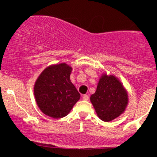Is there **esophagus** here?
<instances>
[{
	"instance_id": "esophagus-1",
	"label": "esophagus",
	"mask_w": 157,
	"mask_h": 157,
	"mask_svg": "<svg viewBox=\"0 0 157 157\" xmlns=\"http://www.w3.org/2000/svg\"><path fill=\"white\" fill-rule=\"evenodd\" d=\"M88 99H89V96H88V95H84V96H83V100L87 101Z\"/></svg>"
}]
</instances>
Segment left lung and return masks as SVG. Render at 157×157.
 <instances>
[{"mask_svg":"<svg viewBox=\"0 0 157 157\" xmlns=\"http://www.w3.org/2000/svg\"><path fill=\"white\" fill-rule=\"evenodd\" d=\"M90 101L98 117L108 122L124 112L128 96L117 77L104 74L99 79L96 93L90 96Z\"/></svg>","mask_w":157,"mask_h":157,"instance_id":"8db88e82","label":"left lung"}]
</instances>
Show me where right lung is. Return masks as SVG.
<instances>
[{
    "label": "right lung",
    "mask_w": 157,
    "mask_h": 157,
    "mask_svg": "<svg viewBox=\"0 0 157 157\" xmlns=\"http://www.w3.org/2000/svg\"><path fill=\"white\" fill-rule=\"evenodd\" d=\"M72 67L65 63L51 65L36 80L34 95L40 110L48 116L61 118L68 115L80 94L70 80Z\"/></svg>",
    "instance_id": "1"
}]
</instances>
